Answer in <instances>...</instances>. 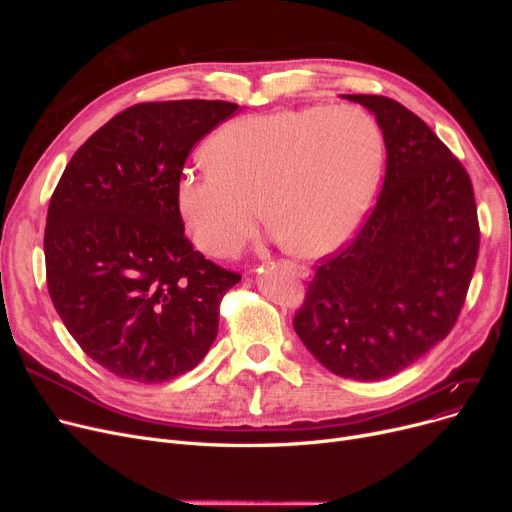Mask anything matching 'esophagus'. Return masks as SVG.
<instances>
[{
  "mask_svg": "<svg viewBox=\"0 0 512 512\" xmlns=\"http://www.w3.org/2000/svg\"><path fill=\"white\" fill-rule=\"evenodd\" d=\"M286 265H290V270H294V274H297L299 278H307L309 276V270L305 265H301V263H286Z\"/></svg>",
  "mask_w": 512,
  "mask_h": 512,
  "instance_id": "1",
  "label": "esophagus"
}]
</instances>
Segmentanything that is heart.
<instances>
[{"label": "heart", "mask_w": 512, "mask_h": 512, "mask_svg": "<svg viewBox=\"0 0 512 512\" xmlns=\"http://www.w3.org/2000/svg\"><path fill=\"white\" fill-rule=\"evenodd\" d=\"M382 153L378 124L355 105L238 118L209 139V166L182 176L180 215L211 257L236 255L263 213L290 253L328 255L361 226Z\"/></svg>", "instance_id": "heart-1"}]
</instances>
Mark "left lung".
<instances>
[{"label":"left lung","instance_id":"8db88e82","mask_svg":"<svg viewBox=\"0 0 512 512\" xmlns=\"http://www.w3.org/2000/svg\"><path fill=\"white\" fill-rule=\"evenodd\" d=\"M378 120L386 176L357 236L319 261L294 332L340 378L378 382L444 340L479 253L473 184L419 116L382 95H342Z\"/></svg>","mask_w":512,"mask_h":512}]
</instances>
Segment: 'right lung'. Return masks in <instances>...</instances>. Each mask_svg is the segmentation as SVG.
<instances>
[{
    "instance_id": "add662e5",
    "label": "right lung",
    "mask_w": 512,
    "mask_h": 512,
    "mask_svg": "<svg viewBox=\"0 0 512 512\" xmlns=\"http://www.w3.org/2000/svg\"><path fill=\"white\" fill-rule=\"evenodd\" d=\"M238 110L137 103L80 145L51 195L49 297L78 346L118 378L159 384L191 371L240 282L184 236L178 186L191 149Z\"/></svg>"
}]
</instances>
